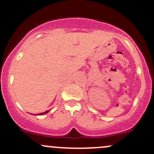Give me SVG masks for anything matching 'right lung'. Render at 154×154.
Listing matches in <instances>:
<instances>
[{"label": "right lung", "mask_w": 154, "mask_h": 154, "mask_svg": "<svg viewBox=\"0 0 154 154\" xmlns=\"http://www.w3.org/2000/svg\"><path fill=\"white\" fill-rule=\"evenodd\" d=\"M49 111H50V110H47V111H45V112H44L38 113V114H37V116H42V115H45V114H46V113L48 112Z\"/></svg>", "instance_id": "add662e5"}]
</instances>
